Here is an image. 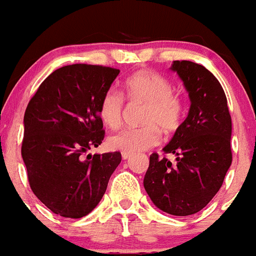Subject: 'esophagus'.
I'll return each instance as SVG.
<instances>
[{"label":"esophagus","instance_id":"34e87169","mask_svg":"<svg viewBox=\"0 0 256 256\" xmlns=\"http://www.w3.org/2000/svg\"><path fill=\"white\" fill-rule=\"evenodd\" d=\"M122 156H123V159H124V160H128V159H130V158H132V154H130V152H123V154H122Z\"/></svg>","mask_w":256,"mask_h":256}]
</instances>
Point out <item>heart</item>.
Instances as JSON below:
<instances>
[{"instance_id": "1", "label": "heart", "mask_w": 256, "mask_h": 256, "mask_svg": "<svg viewBox=\"0 0 256 256\" xmlns=\"http://www.w3.org/2000/svg\"><path fill=\"white\" fill-rule=\"evenodd\" d=\"M124 94L132 105H144L140 128L126 130L108 138V148L122 152L134 154L148 150L160 142L162 133L176 132L180 126L184 105L168 79L152 70H138L128 76ZM98 112L104 123L118 130L123 124L126 105L119 92L108 90L100 101Z\"/></svg>"}]
</instances>
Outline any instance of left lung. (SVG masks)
<instances>
[{
  "mask_svg": "<svg viewBox=\"0 0 256 256\" xmlns=\"http://www.w3.org/2000/svg\"><path fill=\"white\" fill-rule=\"evenodd\" d=\"M188 92L190 112L173 138L162 148L176 164L154 152L144 186L154 204L177 216L204 209L223 184L232 162V120L227 97L218 79L192 61H173Z\"/></svg>",
  "mask_w": 256,
  "mask_h": 256,
  "instance_id": "left-lung-1",
  "label": "left lung"
}]
</instances>
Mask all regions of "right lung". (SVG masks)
<instances>
[{
  "mask_svg": "<svg viewBox=\"0 0 256 256\" xmlns=\"http://www.w3.org/2000/svg\"><path fill=\"white\" fill-rule=\"evenodd\" d=\"M120 70L73 64L40 83L24 114L22 156L32 191L64 218L87 216L122 162L119 151L84 154L105 137L100 101Z\"/></svg>",
  "mask_w": 256,
  "mask_h": 256,
  "instance_id": "add662e5",
  "label": "right lung"
}]
</instances>
